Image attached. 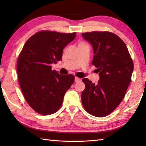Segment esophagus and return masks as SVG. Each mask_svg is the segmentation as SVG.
<instances>
[{
	"mask_svg": "<svg viewBox=\"0 0 146 146\" xmlns=\"http://www.w3.org/2000/svg\"><path fill=\"white\" fill-rule=\"evenodd\" d=\"M81 78H78V77H75V82H80L81 81Z\"/></svg>",
	"mask_w": 146,
	"mask_h": 146,
	"instance_id": "obj_1",
	"label": "esophagus"
}]
</instances>
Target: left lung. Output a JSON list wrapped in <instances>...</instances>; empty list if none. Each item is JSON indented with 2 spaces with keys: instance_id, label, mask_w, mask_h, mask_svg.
Masks as SVG:
<instances>
[{
  "instance_id": "1",
  "label": "left lung",
  "mask_w": 146,
  "mask_h": 146,
  "mask_svg": "<svg viewBox=\"0 0 146 146\" xmlns=\"http://www.w3.org/2000/svg\"><path fill=\"white\" fill-rule=\"evenodd\" d=\"M94 49L92 64L97 68L100 80L92 83L83 78L85 88L82 94L85 110L95 117H105L119 106L131 81L134 63L125 44L108 31L82 34Z\"/></svg>"
}]
</instances>
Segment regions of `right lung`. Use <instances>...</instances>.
Instances as JSON below:
<instances>
[{
	"label": "right lung",
	"mask_w": 146,
	"mask_h": 146,
	"mask_svg": "<svg viewBox=\"0 0 146 146\" xmlns=\"http://www.w3.org/2000/svg\"><path fill=\"white\" fill-rule=\"evenodd\" d=\"M76 34L41 31L29 38L19 55V83L27 103L37 113L56 112L75 81L73 75H62L52 70L51 64L61 60L63 49Z\"/></svg>",
	"instance_id": "obj_1"
}]
</instances>
